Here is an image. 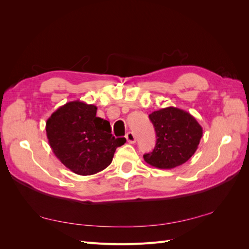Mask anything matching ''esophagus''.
<instances>
[{
  "instance_id": "1",
  "label": "esophagus",
  "mask_w": 249,
  "mask_h": 249,
  "mask_svg": "<svg viewBox=\"0 0 249 249\" xmlns=\"http://www.w3.org/2000/svg\"><path fill=\"white\" fill-rule=\"evenodd\" d=\"M125 139H126V141L129 142V143H135V142H136V137H135L134 133H132V132H129V133L125 134Z\"/></svg>"
}]
</instances>
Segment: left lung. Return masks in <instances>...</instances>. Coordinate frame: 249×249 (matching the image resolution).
Wrapping results in <instances>:
<instances>
[{"instance_id":"8db88e82","label":"left lung","mask_w":249,"mask_h":249,"mask_svg":"<svg viewBox=\"0 0 249 249\" xmlns=\"http://www.w3.org/2000/svg\"><path fill=\"white\" fill-rule=\"evenodd\" d=\"M149 119L155 126L157 143L152 153L143 155L147 164L171 169L186 163L196 152L202 127L190 113L167 107L153 112Z\"/></svg>"}]
</instances>
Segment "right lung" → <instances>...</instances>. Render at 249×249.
I'll list each match as a JSON object with an SVG mask.
<instances>
[{
  "label": "right lung",
  "instance_id": "obj_1",
  "mask_svg": "<svg viewBox=\"0 0 249 249\" xmlns=\"http://www.w3.org/2000/svg\"><path fill=\"white\" fill-rule=\"evenodd\" d=\"M96 106L73 101L58 108L47 120L46 131L53 153L80 176H91L108 167L125 138L111 134L108 120L96 116Z\"/></svg>",
  "mask_w": 249,
  "mask_h": 249
}]
</instances>
